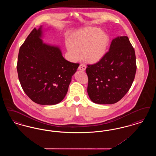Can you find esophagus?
<instances>
[{
	"label": "esophagus",
	"instance_id": "34e87169",
	"mask_svg": "<svg viewBox=\"0 0 156 156\" xmlns=\"http://www.w3.org/2000/svg\"><path fill=\"white\" fill-rule=\"evenodd\" d=\"M85 69H86V66H85V64H80V66L78 67V69L79 70H81V71H85Z\"/></svg>",
	"mask_w": 156,
	"mask_h": 156
}]
</instances>
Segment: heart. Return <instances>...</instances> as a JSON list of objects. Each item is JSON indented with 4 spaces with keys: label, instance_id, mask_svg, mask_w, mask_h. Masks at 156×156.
<instances>
[{
    "label": "heart",
    "instance_id": "b5f03b06",
    "mask_svg": "<svg viewBox=\"0 0 156 156\" xmlns=\"http://www.w3.org/2000/svg\"><path fill=\"white\" fill-rule=\"evenodd\" d=\"M110 38L101 29L88 27L80 31L67 44V48L73 59H78L82 51L83 59L91 64L97 63L107 52Z\"/></svg>",
    "mask_w": 156,
    "mask_h": 156
}]
</instances>
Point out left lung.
<instances>
[{
	"label": "left lung",
	"mask_w": 156,
	"mask_h": 156,
	"mask_svg": "<svg viewBox=\"0 0 156 156\" xmlns=\"http://www.w3.org/2000/svg\"><path fill=\"white\" fill-rule=\"evenodd\" d=\"M87 66L90 100L96 104H115L133 83L137 68L134 49L127 36L116 37L102 59Z\"/></svg>",
	"instance_id": "left-lung-1"
}]
</instances>
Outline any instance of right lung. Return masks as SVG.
Wrapping results in <instances>:
<instances>
[{"instance_id": "1", "label": "right lung", "mask_w": 156, "mask_h": 156, "mask_svg": "<svg viewBox=\"0 0 156 156\" xmlns=\"http://www.w3.org/2000/svg\"><path fill=\"white\" fill-rule=\"evenodd\" d=\"M41 30L34 28L20 47L18 77L24 92L33 102L55 105L66 95L80 64L64 59L59 48L43 43Z\"/></svg>"}]
</instances>
